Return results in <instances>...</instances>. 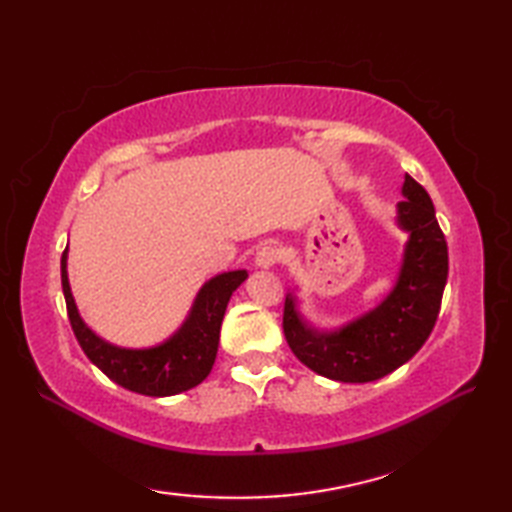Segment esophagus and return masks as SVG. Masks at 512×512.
Listing matches in <instances>:
<instances>
[{
    "instance_id": "obj_1",
    "label": "esophagus",
    "mask_w": 512,
    "mask_h": 512,
    "mask_svg": "<svg viewBox=\"0 0 512 512\" xmlns=\"http://www.w3.org/2000/svg\"><path fill=\"white\" fill-rule=\"evenodd\" d=\"M279 259H281V250L277 246H273V244H266V246H262V248L257 250L255 264L259 268H273L279 262Z\"/></svg>"
}]
</instances>
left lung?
<instances>
[{"label": "left lung", "mask_w": 512, "mask_h": 512, "mask_svg": "<svg viewBox=\"0 0 512 512\" xmlns=\"http://www.w3.org/2000/svg\"><path fill=\"white\" fill-rule=\"evenodd\" d=\"M396 222L409 233L396 286L378 303L339 330H317L301 317L297 297H286L284 334L290 350L319 376L339 383H372L405 365L436 325L449 275V250L429 193L411 176Z\"/></svg>", "instance_id": "1"}]
</instances>
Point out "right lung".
I'll list each match as a JSON object with an SVG mask.
<instances>
[{"label":"right lung","mask_w":512,"mask_h":512,"mask_svg":"<svg viewBox=\"0 0 512 512\" xmlns=\"http://www.w3.org/2000/svg\"><path fill=\"white\" fill-rule=\"evenodd\" d=\"M246 270L215 275L200 288L189 317L165 343L143 350H129L103 341L81 319L68 281V248L61 257V286L70 325L85 356L101 372L129 391L143 396H176L211 374L217 343H220L222 319L233 292L244 284Z\"/></svg>","instance_id":"right-lung-1"}]
</instances>
